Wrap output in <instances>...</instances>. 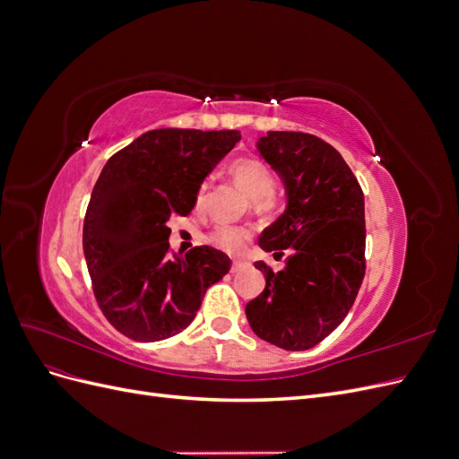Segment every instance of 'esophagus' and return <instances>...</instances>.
Returning <instances> with one entry per match:
<instances>
[{"label": "esophagus", "mask_w": 459, "mask_h": 459, "mask_svg": "<svg viewBox=\"0 0 459 459\" xmlns=\"http://www.w3.org/2000/svg\"><path fill=\"white\" fill-rule=\"evenodd\" d=\"M247 266H248L247 260H233V264H231V273H239V272H243Z\"/></svg>", "instance_id": "1"}]
</instances>
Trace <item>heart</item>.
I'll use <instances>...</instances> for the list:
<instances>
[{
    "mask_svg": "<svg viewBox=\"0 0 459 459\" xmlns=\"http://www.w3.org/2000/svg\"><path fill=\"white\" fill-rule=\"evenodd\" d=\"M230 172L235 182H238V186L251 197V204L255 206V211H258L260 214H270L275 211L277 204H280V197H277V193L273 189V172L270 170V166H266L258 159H239L230 166ZM204 193L206 184H203L197 191V208L203 206ZM251 239V226L224 224V221H220V224H216L206 233V241L212 243L216 248L228 255L243 253Z\"/></svg>",
    "mask_w": 459,
    "mask_h": 459,
    "instance_id": "obj_1",
    "label": "heart"
}]
</instances>
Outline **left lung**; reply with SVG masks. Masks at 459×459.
Listing matches in <instances>:
<instances>
[{
  "label": "left lung",
  "instance_id": "8db88e82",
  "mask_svg": "<svg viewBox=\"0 0 459 459\" xmlns=\"http://www.w3.org/2000/svg\"><path fill=\"white\" fill-rule=\"evenodd\" d=\"M260 155L283 178L287 211L262 231L258 245L281 258L262 293L247 302L253 331L285 351H308L351 312L366 273L364 191L341 152L302 132H268Z\"/></svg>",
  "mask_w": 459,
  "mask_h": 459
}]
</instances>
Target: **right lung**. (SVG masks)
I'll list each match as a JSON object with an SVG mask.
<instances>
[{"instance_id": "1", "label": "right lung", "mask_w": 459, "mask_h": 459, "mask_svg": "<svg viewBox=\"0 0 459 459\" xmlns=\"http://www.w3.org/2000/svg\"><path fill=\"white\" fill-rule=\"evenodd\" d=\"M239 140L235 130L160 128L107 160L84 218V255L95 300L122 335L152 342L184 331L230 272L212 247L176 255L166 221L193 211L203 179Z\"/></svg>"}]
</instances>
